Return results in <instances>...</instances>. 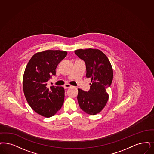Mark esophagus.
I'll return each instance as SVG.
<instances>
[{
    "label": "esophagus",
    "instance_id": "1",
    "mask_svg": "<svg viewBox=\"0 0 154 154\" xmlns=\"http://www.w3.org/2000/svg\"><path fill=\"white\" fill-rule=\"evenodd\" d=\"M72 85H69V84H66L65 85H64V87L65 88H69V87H71Z\"/></svg>",
    "mask_w": 154,
    "mask_h": 154
}]
</instances>
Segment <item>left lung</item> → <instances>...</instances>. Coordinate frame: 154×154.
I'll return each instance as SVG.
<instances>
[{
    "label": "left lung",
    "mask_w": 154,
    "mask_h": 154,
    "mask_svg": "<svg viewBox=\"0 0 154 154\" xmlns=\"http://www.w3.org/2000/svg\"><path fill=\"white\" fill-rule=\"evenodd\" d=\"M75 54L86 66V76L91 78L90 90L85 92L78 88V101L80 108L87 114L99 113L108 102L107 89L113 79V70L107 56L98 49H78Z\"/></svg>",
    "instance_id": "1"
}]
</instances>
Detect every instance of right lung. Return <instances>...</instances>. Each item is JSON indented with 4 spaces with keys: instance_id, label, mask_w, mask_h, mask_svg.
<instances>
[{
    "instance_id": "obj_1",
    "label": "right lung",
    "mask_w": 154,
    "mask_h": 154,
    "mask_svg": "<svg viewBox=\"0 0 154 154\" xmlns=\"http://www.w3.org/2000/svg\"><path fill=\"white\" fill-rule=\"evenodd\" d=\"M67 52L46 50L34 54L27 63L23 78V92L29 106L37 114L49 118L61 108L64 99L63 87L47 86L55 75L58 64Z\"/></svg>"
}]
</instances>
